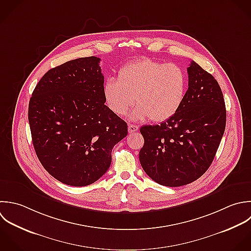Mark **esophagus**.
<instances>
[{"instance_id": "obj_1", "label": "esophagus", "mask_w": 251, "mask_h": 251, "mask_svg": "<svg viewBox=\"0 0 251 251\" xmlns=\"http://www.w3.org/2000/svg\"><path fill=\"white\" fill-rule=\"evenodd\" d=\"M139 130V127L137 125H134V124H129L128 125V131L129 133H134L136 131Z\"/></svg>"}]
</instances>
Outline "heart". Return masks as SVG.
<instances>
[{
	"label": "heart",
	"mask_w": 251,
	"mask_h": 251,
	"mask_svg": "<svg viewBox=\"0 0 251 251\" xmlns=\"http://www.w3.org/2000/svg\"><path fill=\"white\" fill-rule=\"evenodd\" d=\"M187 88V75L178 64L140 59L122 66L117 79L107 78L102 94L109 109L118 116H124L136 100L139 103L130 114L132 120L150 117L163 122L179 111Z\"/></svg>",
	"instance_id": "1"
}]
</instances>
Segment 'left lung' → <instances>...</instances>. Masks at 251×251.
<instances>
[{
	"label": "left lung",
	"instance_id": "8db88e82",
	"mask_svg": "<svg viewBox=\"0 0 251 251\" xmlns=\"http://www.w3.org/2000/svg\"><path fill=\"white\" fill-rule=\"evenodd\" d=\"M189 88L179 111L159 125H145L140 162L154 182L188 185L211 165L226 127V105L216 79L198 63L188 67Z\"/></svg>",
	"mask_w": 251,
	"mask_h": 251
}]
</instances>
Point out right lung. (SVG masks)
Instances as JSON below:
<instances>
[{
  "instance_id": "add662e5",
  "label": "right lung",
  "mask_w": 251,
  "mask_h": 251,
  "mask_svg": "<svg viewBox=\"0 0 251 251\" xmlns=\"http://www.w3.org/2000/svg\"><path fill=\"white\" fill-rule=\"evenodd\" d=\"M97 56L50 69L35 87L28 120L36 154L57 181L85 187L109 168L113 147L128 134L102 94L104 77Z\"/></svg>"
}]
</instances>
